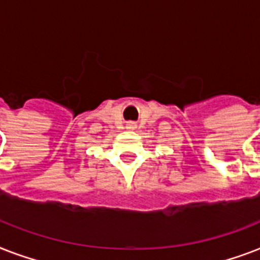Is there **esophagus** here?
<instances>
[{"label": "esophagus", "instance_id": "34e87169", "mask_svg": "<svg viewBox=\"0 0 260 260\" xmlns=\"http://www.w3.org/2000/svg\"><path fill=\"white\" fill-rule=\"evenodd\" d=\"M126 129H129V131L136 129V124H135V122H128V124H126Z\"/></svg>", "mask_w": 260, "mask_h": 260}]
</instances>
